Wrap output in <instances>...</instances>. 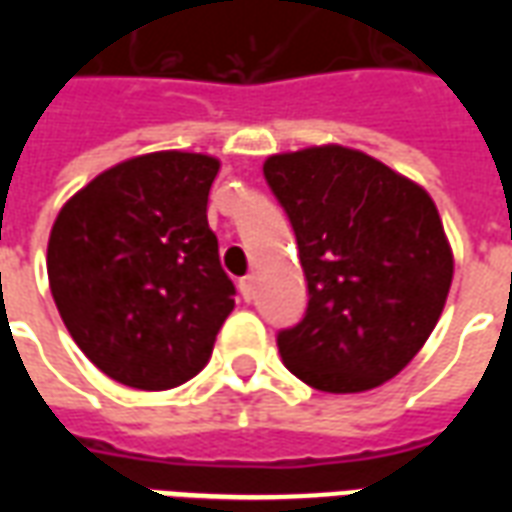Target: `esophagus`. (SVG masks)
<instances>
[{"instance_id": "obj_1", "label": "esophagus", "mask_w": 512, "mask_h": 512, "mask_svg": "<svg viewBox=\"0 0 512 512\" xmlns=\"http://www.w3.org/2000/svg\"><path fill=\"white\" fill-rule=\"evenodd\" d=\"M238 290H241V296H244L246 301H252L255 299V279L244 277L241 282H238Z\"/></svg>"}]
</instances>
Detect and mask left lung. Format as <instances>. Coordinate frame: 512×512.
I'll list each match as a JSON object with an SVG mask.
<instances>
[{"instance_id": "obj_1", "label": "left lung", "mask_w": 512, "mask_h": 512, "mask_svg": "<svg viewBox=\"0 0 512 512\" xmlns=\"http://www.w3.org/2000/svg\"><path fill=\"white\" fill-rule=\"evenodd\" d=\"M307 277V312L277 334L304 384L351 395L395 378L419 354L452 285V249L430 194L343 145L268 156Z\"/></svg>"}]
</instances>
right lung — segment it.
<instances>
[{
    "instance_id": "right-lung-1",
    "label": "right lung",
    "mask_w": 512,
    "mask_h": 512,
    "mask_svg": "<svg viewBox=\"0 0 512 512\" xmlns=\"http://www.w3.org/2000/svg\"><path fill=\"white\" fill-rule=\"evenodd\" d=\"M219 158L161 150L101 172L62 205L49 288L62 323L101 373L172 389L208 365L235 285L208 227Z\"/></svg>"
}]
</instances>
